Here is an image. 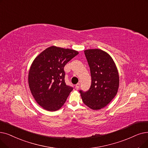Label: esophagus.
Returning <instances> with one entry per match:
<instances>
[{
    "instance_id": "34e87169",
    "label": "esophagus",
    "mask_w": 148,
    "mask_h": 148,
    "mask_svg": "<svg viewBox=\"0 0 148 148\" xmlns=\"http://www.w3.org/2000/svg\"><path fill=\"white\" fill-rule=\"evenodd\" d=\"M80 83H77V84L76 85H75V89H77V90H78V89H79V88H80Z\"/></svg>"
}]
</instances>
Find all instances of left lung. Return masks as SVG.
<instances>
[{
	"instance_id": "left-lung-1",
	"label": "left lung",
	"mask_w": 148,
	"mask_h": 148,
	"mask_svg": "<svg viewBox=\"0 0 148 148\" xmlns=\"http://www.w3.org/2000/svg\"><path fill=\"white\" fill-rule=\"evenodd\" d=\"M90 68L91 85L86 92L80 91L83 102L93 110L108 105L116 95L119 75L111 56L100 49L84 51Z\"/></svg>"
}]
</instances>
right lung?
<instances>
[{
  "label": "right lung",
  "instance_id": "1",
  "mask_svg": "<svg viewBox=\"0 0 148 148\" xmlns=\"http://www.w3.org/2000/svg\"><path fill=\"white\" fill-rule=\"evenodd\" d=\"M78 51L52 46L38 54L28 73L31 92L44 110L56 111L65 103L73 88L65 82L64 66Z\"/></svg>",
  "mask_w": 148,
  "mask_h": 148
}]
</instances>
